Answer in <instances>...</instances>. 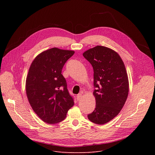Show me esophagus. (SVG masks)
<instances>
[{"instance_id":"1","label":"esophagus","mask_w":155,"mask_h":155,"mask_svg":"<svg viewBox=\"0 0 155 155\" xmlns=\"http://www.w3.org/2000/svg\"><path fill=\"white\" fill-rule=\"evenodd\" d=\"M82 94H78L77 95V98L78 101H79V100H80L81 99H82Z\"/></svg>"}]
</instances>
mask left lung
Segmentation results:
<instances>
[{"instance_id": "obj_1", "label": "left lung", "mask_w": 155, "mask_h": 155, "mask_svg": "<svg viewBox=\"0 0 155 155\" xmlns=\"http://www.w3.org/2000/svg\"><path fill=\"white\" fill-rule=\"evenodd\" d=\"M94 69L95 110L87 116L97 124L114 118L126 101L129 82L124 64L117 53L110 48L97 46L83 53Z\"/></svg>"}]
</instances>
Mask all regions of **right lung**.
Masks as SVG:
<instances>
[{
    "label": "right lung",
    "instance_id": "right-lung-1",
    "mask_svg": "<svg viewBox=\"0 0 155 155\" xmlns=\"http://www.w3.org/2000/svg\"><path fill=\"white\" fill-rule=\"evenodd\" d=\"M74 53L53 48L38 55L31 64L26 82L27 97L35 112L48 124L64 120L74 105L61 74L64 64Z\"/></svg>",
    "mask_w": 155,
    "mask_h": 155
}]
</instances>
